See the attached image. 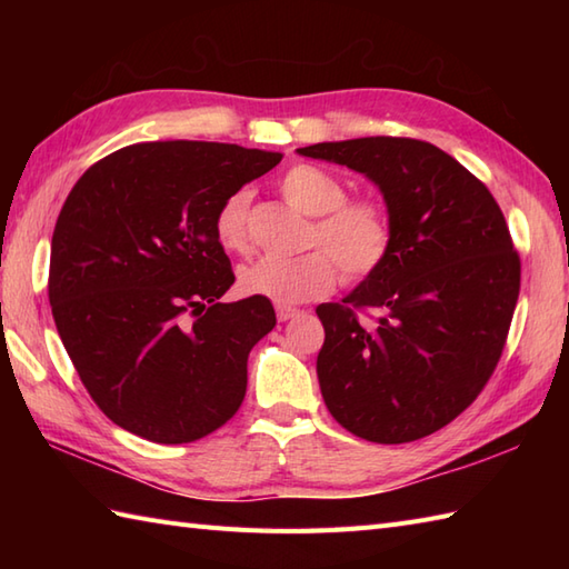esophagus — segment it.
<instances>
[{
  "mask_svg": "<svg viewBox=\"0 0 569 569\" xmlns=\"http://www.w3.org/2000/svg\"><path fill=\"white\" fill-rule=\"evenodd\" d=\"M276 316H278V320L286 322V320H293V318H298V316H300V310H296V308H286V306H278V308H276Z\"/></svg>",
  "mask_w": 569,
  "mask_h": 569,
  "instance_id": "1",
  "label": "esophagus"
}]
</instances>
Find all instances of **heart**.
<instances>
[{
    "label": "heart",
    "instance_id": "heart-1",
    "mask_svg": "<svg viewBox=\"0 0 569 569\" xmlns=\"http://www.w3.org/2000/svg\"><path fill=\"white\" fill-rule=\"evenodd\" d=\"M283 200L312 217L308 247H322L298 259L263 257L244 266L239 288L276 306H300L330 293L340 281V266L347 278H367L389 257L391 220L383 204L373 198H347V186L325 168L298 163L278 180ZM251 192L239 188L220 202L214 212V234L227 251L249 249Z\"/></svg>",
    "mask_w": 569,
    "mask_h": 569
}]
</instances>
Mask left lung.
Returning <instances> with one entry per match:
<instances>
[{"label": "left lung", "mask_w": 569, "mask_h": 569, "mask_svg": "<svg viewBox=\"0 0 569 569\" xmlns=\"http://www.w3.org/2000/svg\"><path fill=\"white\" fill-rule=\"evenodd\" d=\"M300 156L340 163L381 190L391 249L342 303L318 306L325 406L357 438L401 445L445 428L499 365L521 259L487 186L428 141H322ZM377 309V323L356 312Z\"/></svg>", "instance_id": "1"}]
</instances>
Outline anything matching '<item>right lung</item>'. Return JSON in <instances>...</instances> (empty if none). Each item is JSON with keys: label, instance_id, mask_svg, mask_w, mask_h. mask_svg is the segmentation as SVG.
<instances>
[{"label": "right lung", "instance_id": "1", "mask_svg": "<svg viewBox=\"0 0 569 569\" xmlns=\"http://www.w3.org/2000/svg\"><path fill=\"white\" fill-rule=\"evenodd\" d=\"M283 156L217 141H149L90 166L51 239L48 300L84 389L119 428L200 440L247 393L271 300L222 303L232 263L214 234L229 192Z\"/></svg>", "mask_w": 569, "mask_h": 569}]
</instances>
